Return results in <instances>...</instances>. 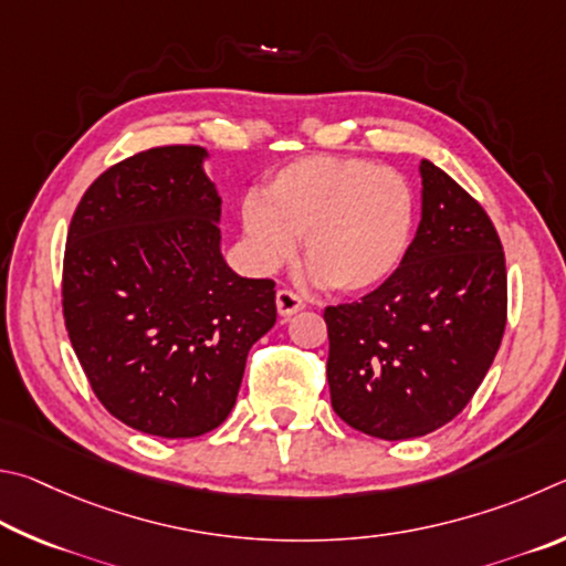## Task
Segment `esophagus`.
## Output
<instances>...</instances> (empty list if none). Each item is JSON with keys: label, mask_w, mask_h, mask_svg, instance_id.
Returning <instances> with one entry per match:
<instances>
[{"label": "esophagus", "mask_w": 566, "mask_h": 566, "mask_svg": "<svg viewBox=\"0 0 566 566\" xmlns=\"http://www.w3.org/2000/svg\"><path fill=\"white\" fill-rule=\"evenodd\" d=\"M275 305H277V315H281V318H285V321H289L291 315H295L298 311H303V301L291 291H277L275 293Z\"/></svg>", "instance_id": "esophagus-1"}]
</instances>
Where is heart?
I'll list each match as a JSON object with an SVG mask.
<instances>
[{"instance_id":"obj_1","label":"heart","mask_w":566,"mask_h":566,"mask_svg":"<svg viewBox=\"0 0 566 566\" xmlns=\"http://www.w3.org/2000/svg\"><path fill=\"white\" fill-rule=\"evenodd\" d=\"M415 218V193L402 174L328 154L277 168L263 193L241 206L243 238L261 271L291 261L301 238L315 281L345 295L390 281L410 251Z\"/></svg>"}]
</instances>
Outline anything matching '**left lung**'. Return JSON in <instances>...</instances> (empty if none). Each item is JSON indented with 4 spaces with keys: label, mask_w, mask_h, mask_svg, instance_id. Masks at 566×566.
<instances>
[{
    "label": "left lung",
    "mask_w": 566,
    "mask_h": 566,
    "mask_svg": "<svg viewBox=\"0 0 566 566\" xmlns=\"http://www.w3.org/2000/svg\"><path fill=\"white\" fill-rule=\"evenodd\" d=\"M420 226L402 265L360 303L323 315L333 410L392 442L458 418L507 321V271L488 213L434 164L420 161Z\"/></svg>",
    "instance_id": "1"
}]
</instances>
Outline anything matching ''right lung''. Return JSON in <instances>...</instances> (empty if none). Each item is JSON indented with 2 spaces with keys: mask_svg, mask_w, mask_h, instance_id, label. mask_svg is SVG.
<instances>
[{
  "mask_svg": "<svg viewBox=\"0 0 566 566\" xmlns=\"http://www.w3.org/2000/svg\"><path fill=\"white\" fill-rule=\"evenodd\" d=\"M201 146L104 171L64 253L69 340L104 408L138 432L198 438L233 410L248 350L275 325V283L221 253V196Z\"/></svg>",
  "mask_w": 566,
  "mask_h": 566,
  "instance_id": "1",
  "label": "right lung"
}]
</instances>
